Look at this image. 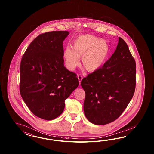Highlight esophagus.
I'll return each instance as SVG.
<instances>
[{"label": "esophagus", "mask_w": 154, "mask_h": 154, "mask_svg": "<svg viewBox=\"0 0 154 154\" xmlns=\"http://www.w3.org/2000/svg\"><path fill=\"white\" fill-rule=\"evenodd\" d=\"M77 78H78V79H79V85L81 84V81H82V79H83V77L81 75H77Z\"/></svg>", "instance_id": "esophagus-1"}]
</instances>
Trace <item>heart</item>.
Wrapping results in <instances>:
<instances>
[{"instance_id": "1", "label": "heart", "mask_w": 154, "mask_h": 154, "mask_svg": "<svg viewBox=\"0 0 154 154\" xmlns=\"http://www.w3.org/2000/svg\"><path fill=\"white\" fill-rule=\"evenodd\" d=\"M72 49L66 48L63 57L66 68L75 69L79 65L82 56V65L89 72L98 70L106 60L109 53V45L104 39L91 34H84L76 38L72 43Z\"/></svg>"}]
</instances>
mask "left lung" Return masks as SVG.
<instances>
[{"mask_svg":"<svg viewBox=\"0 0 154 154\" xmlns=\"http://www.w3.org/2000/svg\"><path fill=\"white\" fill-rule=\"evenodd\" d=\"M135 75V60L125 42L119 37L111 57L102 68L81 81L86 94L84 113L88 120L98 125L116 120L133 98Z\"/></svg>","mask_w":154,"mask_h":154,"instance_id":"left-lung-1","label":"left lung"}]
</instances>
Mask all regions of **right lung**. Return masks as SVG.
I'll return each instance as SVG.
<instances>
[{
  "instance_id": "1",
  "label": "right lung",
  "mask_w": 154,
  "mask_h": 154,
  "mask_svg": "<svg viewBox=\"0 0 154 154\" xmlns=\"http://www.w3.org/2000/svg\"><path fill=\"white\" fill-rule=\"evenodd\" d=\"M68 31L41 34L24 53L20 64V91L35 116L46 120L59 116L65 100L79 84L76 74L64 66L63 42Z\"/></svg>"
}]
</instances>
